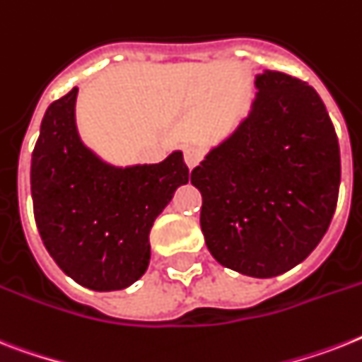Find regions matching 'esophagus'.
<instances>
[{"label": "esophagus", "mask_w": 362, "mask_h": 362, "mask_svg": "<svg viewBox=\"0 0 362 362\" xmlns=\"http://www.w3.org/2000/svg\"><path fill=\"white\" fill-rule=\"evenodd\" d=\"M184 160H186V165L189 167V169H193V167L199 165V161L202 160L201 151L195 148V146H186V148H184Z\"/></svg>", "instance_id": "34e87169"}]
</instances>
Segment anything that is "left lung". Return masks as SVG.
Masks as SVG:
<instances>
[{"mask_svg":"<svg viewBox=\"0 0 362 362\" xmlns=\"http://www.w3.org/2000/svg\"><path fill=\"white\" fill-rule=\"evenodd\" d=\"M251 111L191 171L201 191V228L221 266L277 277L314 251L333 219L340 151L318 93L264 70Z\"/></svg>","mask_w":362,"mask_h":362,"instance_id":"left-lung-1","label":"left lung"}]
</instances>
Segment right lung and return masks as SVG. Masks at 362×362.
Masks as SVG:
<instances>
[{"label":"right lung","mask_w":362,"mask_h":362,"mask_svg":"<svg viewBox=\"0 0 362 362\" xmlns=\"http://www.w3.org/2000/svg\"><path fill=\"white\" fill-rule=\"evenodd\" d=\"M78 87L44 113L31 158V197L44 247L70 279L96 292L122 290L151 262L148 234L189 180L180 151L152 165L115 167L83 145Z\"/></svg>","instance_id":"right-lung-1"}]
</instances>
